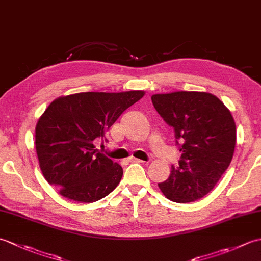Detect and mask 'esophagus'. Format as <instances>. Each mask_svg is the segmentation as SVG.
Returning <instances> with one entry per match:
<instances>
[{"instance_id":"esophagus-1","label":"esophagus","mask_w":261,"mask_h":261,"mask_svg":"<svg viewBox=\"0 0 261 261\" xmlns=\"http://www.w3.org/2000/svg\"><path fill=\"white\" fill-rule=\"evenodd\" d=\"M126 160L129 163H143L141 159H138V158H135V157H130V158H127Z\"/></svg>"}]
</instances>
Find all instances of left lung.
<instances>
[{"instance_id": "1", "label": "left lung", "mask_w": 261, "mask_h": 261, "mask_svg": "<svg viewBox=\"0 0 261 261\" xmlns=\"http://www.w3.org/2000/svg\"><path fill=\"white\" fill-rule=\"evenodd\" d=\"M154 109L174 127L181 152L167 180L158 186L176 203H190L213 190L233 157L237 131L231 112L205 92H174L151 96Z\"/></svg>"}]
</instances>
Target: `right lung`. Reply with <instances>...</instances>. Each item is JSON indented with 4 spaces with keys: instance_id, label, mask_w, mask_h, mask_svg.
Segmentation results:
<instances>
[{
    "instance_id": "right-lung-1",
    "label": "right lung",
    "mask_w": 261,
    "mask_h": 261,
    "mask_svg": "<svg viewBox=\"0 0 261 261\" xmlns=\"http://www.w3.org/2000/svg\"><path fill=\"white\" fill-rule=\"evenodd\" d=\"M142 91L86 92L55 99L36 126L39 165L49 184L66 198L93 203L119 185L123 169L96 149L119 116Z\"/></svg>"
}]
</instances>
